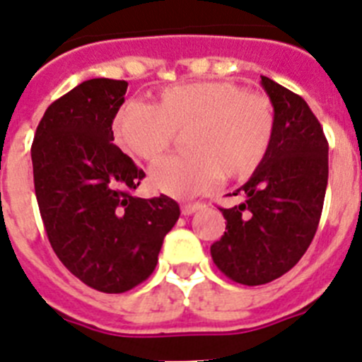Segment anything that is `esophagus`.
I'll return each mask as SVG.
<instances>
[{"instance_id": "34e87169", "label": "esophagus", "mask_w": 362, "mask_h": 362, "mask_svg": "<svg viewBox=\"0 0 362 362\" xmlns=\"http://www.w3.org/2000/svg\"><path fill=\"white\" fill-rule=\"evenodd\" d=\"M202 209V204H184L182 205V214L184 216H189V214L197 213V211Z\"/></svg>"}]
</instances>
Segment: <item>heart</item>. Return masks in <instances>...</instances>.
Returning <instances> with one entry per match:
<instances>
[{
	"instance_id": "1",
	"label": "heart",
	"mask_w": 362,
	"mask_h": 362,
	"mask_svg": "<svg viewBox=\"0 0 362 362\" xmlns=\"http://www.w3.org/2000/svg\"><path fill=\"white\" fill-rule=\"evenodd\" d=\"M122 151L155 162L184 135L187 155L153 165L149 182L175 198L204 194L226 178H247L269 153L276 133L270 99L227 81H198L162 88L155 104L126 103L113 119Z\"/></svg>"
}]
</instances>
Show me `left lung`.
Here are the masks:
<instances>
[{"label": "left lung", "instance_id": "obj_1", "mask_svg": "<svg viewBox=\"0 0 362 362\" xmlns=\"http://www.w3.org/2000/svg\"><path fill=\"white\" fill-rule=\"evenodd\" d=\"M262 86L276 112L267 157L221 209L226 233L211 245L218 269L242 285H265L292 269L317 230L328 184V142L305 99L269 77Z\"/></svg>", "mask_w": 362, "mask_h": 362}]
</instances>
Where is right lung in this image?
Returning a JSON list of instances; mask_svg holds the SVG:
<instances>
[{"label":"right lung","instance_id":"right-lung-1","mask_svg":"<svg viewBox=\"0 0 362 362\" xmlns=\"http://www.w3.org/2000/svg\"><path fill=\"white\" fill-rule=\"evenodd\" d=\"M126 90V81H84L48 106L32 144L35 198L52 249L71 274L106 294L149 278L180 216L165 194H132L146 175L112 144Z\"/></svg>","mask_w":362,"mask_h":362}]
</instances>
